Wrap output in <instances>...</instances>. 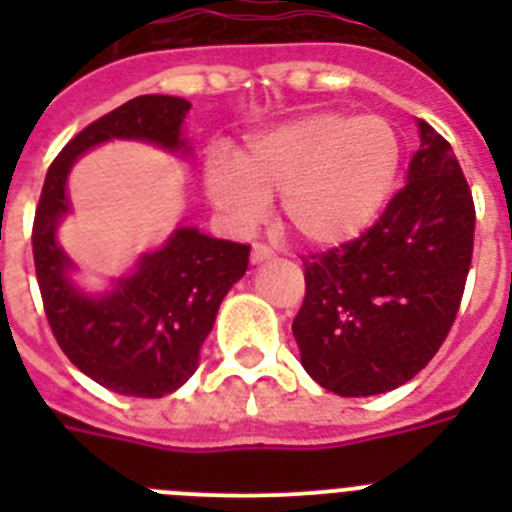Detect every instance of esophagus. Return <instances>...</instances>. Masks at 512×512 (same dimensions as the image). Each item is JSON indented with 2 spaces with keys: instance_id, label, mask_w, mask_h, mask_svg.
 <instances>
[{
  "instance_id": "1",
  "label": "esophagus",
  "mask_w": 512,
  "mask_h": 512,
  "mask_svg": "<svg viewBox=\"0 0 512 512\" xmlns=\"http://www.w3.org/2000/svg\"><path fill=\"white\" fill-rule=\"evenodd\" d=\"M271 256H274V251H271V248L266 246V243H253V248H251V261H253V264H261V261L271 259Z\"/></svg>"
}]
</instances>
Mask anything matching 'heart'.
I'll use <instances>...</instances> for the list:
<instances>
[{"mask_svg": "<svg viewBox=\"0 0 512 512\" xmlns=\"http://www.w3.org/2000/svg\"><path fill=\"white\" fill-rule=\"evenodd\" d=\"M400 171V138L382 117L315 112L253 138L235 164L207 161L212 205L235 228L261 223L282 194V217L302 241L336 246L364 233Z\"/></svg>", "mask_w": 512, "mask_h": 512, "instance_id": "1", "label": "heart"}]
</instances>
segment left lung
<instances>
[{
	"instance_id": "obj_1",
	"label": "left lung",
	"mask_w": 512,
	"mask_h": 512,
	"mask_svg": "<svg viewBox=\"0 0 512 512\" xmlns=\"http://www.w3.org/2000/svg\"><path fill=\"white\" fill-rule=\"evenodd\" d=\"M408 184L354 241L310 253L292 333L302 366L341 397L410 382L459 312L474 248V200L449 140L418 120Z\"/></svg>"
}]
</instances>
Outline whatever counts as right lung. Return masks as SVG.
Listing matches in <instances>:
<instances>
[{"label":"right lung","mask_w":512,"mask_h":512,"mask_svg":"<svg viewBox=\"0 0 512 512\" xmlns=\"http://www.w3.org/2000/svg\"><path fill=\"white\" fill-rule=\"evenodd\" d=\"M189 107L182 97L143 94L94 120L53 158L35 210L33 259L48 325L71 364L117 395L164 397L192 377L217 307L246 274L251 246L176 228L110 295L89 297L71 284L74 264L56 241L58 220L71 210L66 179L81 153L112 138L187 153Z\"/></svg>","instance_id":"right-lung-1"}]
</instances>
